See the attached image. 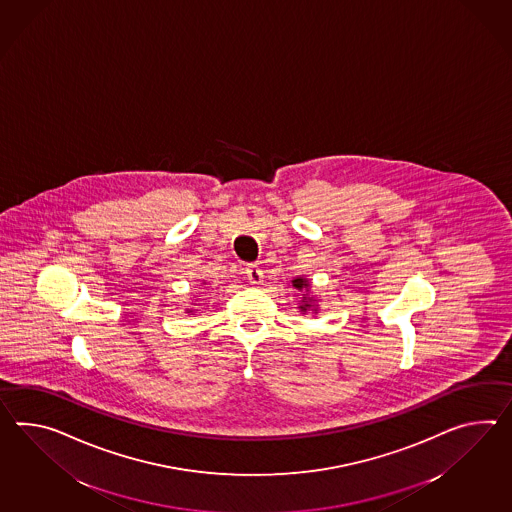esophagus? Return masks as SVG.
Listing matches in <instances>:
<instances>
[{
  "label": "esophagus",
  "mask_w": 512,
  "mask_h": 512,
  "mask_svg": "<svg viewBox=\"0 0 512 512\" xmlns=\"http://www.w3.org/2000/svg\"><path fill=\"white\" fill-rule=\"evenodd\" d=\"M246 275H248L251 285H261L262 277H264L261 268H259L257 264H250V266L246 268Z\"/></svg>",
  "instance_id": "obj_1"
}]
</instances>
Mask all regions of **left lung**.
Here are the masks:
<instances>
[{
    "label": "left lung",
    "instance_id": "8db88e82",
    "mask_svg": "<svg viewBox=\"0 0 512 512\" xmlns=\"http://www.w3.org/2000/svg\"><path fill=\"white\" fill-rule=\"evenodd\" d=\"M292 285L298 288V290H303V288H307V281H303V279H294V281H292ZM305 300H307V298H305ZM309 307H311V305H309V301H303V305H301L300 309L305 312Z\"/></svg>",
    "mask_w": 512,
    "mask_h": 512
}]
</instances>
